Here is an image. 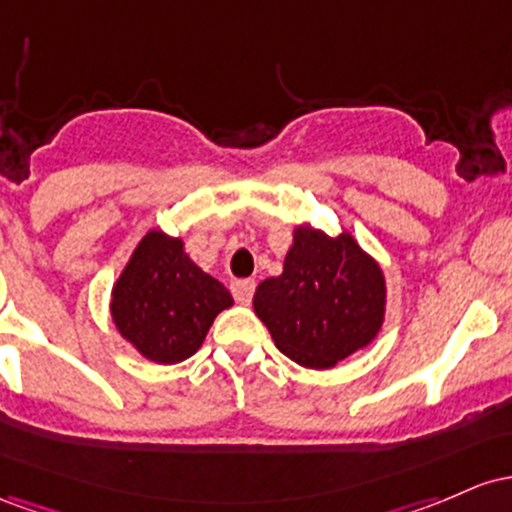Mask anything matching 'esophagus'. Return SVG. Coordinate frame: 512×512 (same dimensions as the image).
Here are the masks:
<instances>
[{
  "mask_svg": "<svg viewBox=\"0 0 512 512\" xmlns=\"http://www.w3.org/2000/svg\"><path fill=\"white\" fill-rule=\"evenodd\" d=\"M254 290H256V283L251 278L234 280L232 283V295L239 304H249L251 297H254Z\"/></svg>",
  "mask_w": 512,
  "mask_h": 512,
  "instance_id": "1",
  "label": "esophagus"
}]
</instances>
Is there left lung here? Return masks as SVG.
<instances>
[{"label":"left lung","instance_id":"left-lung-1","mask_svg":"<svg viewBox=\"0 0 512 512\" xmlns=\"http://www.w3.org/2000/svg\"><path fill=\"white\" fill-rule=\"evenodd\" d=\"M254 312L280 353L309 370H329L382 331L387 280L350 232L329 237L297 225L283 273L256 287Z\"/></svg>","mask_w":512,"mask_h":512}]
</instances>
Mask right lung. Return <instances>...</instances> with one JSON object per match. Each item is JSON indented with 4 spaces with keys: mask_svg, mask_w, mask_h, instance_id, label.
Here are the masks:
<instances>
[{
    "mask_svg": "<svg viewBox=\"0 0 512 512\" xmlns=\"http://www.w3.org/2000/svg\"><path fill=\"white\" fill-rule=\"evenodd\" d=\"M234 304L225 285L183 249V239L149 229L111 290V319L142 358L176 365L203 346L212 321Z\"/></svg>",
    "mask_w": 512,
    "mask_h": 512,
    "instance_id": "add662e5",
    "label": "right lung"
}]
</instances>
